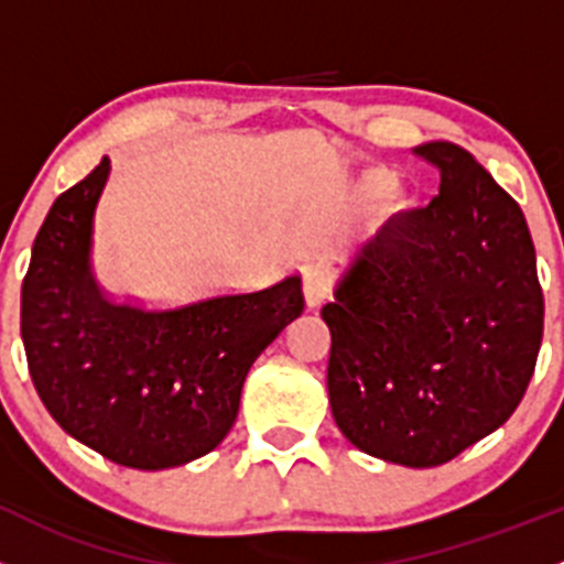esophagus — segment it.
<instances>
[{
  "mask_svg": "<svg viewBox=\"0 0 564 564\" xmlns=\"http://www.w3.org/2000/svg\"><path fill=\"white\" fill-rule=\"evenodd\" d=\"M303 292H305V303L308 308H316L322 300L327 297V267L325 264H308L303 270Z\"/></svg>",
  "mask_w": 564,
  "mask_h": 564,
  "instance_id": "obj_1",
  "label": "esophagus"
}]
</instances>
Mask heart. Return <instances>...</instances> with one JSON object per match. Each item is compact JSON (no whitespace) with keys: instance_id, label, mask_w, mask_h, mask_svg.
<instances>
[{"instance_id":"heart-1","label":"heart","mask_w":564,"mask_h":564,"mask_svg":"<svg viewBox=\"0 0 564 564\" xmlns=\"http://www.w3.org/2000/svg\"><path fill=\"white\" fill-rule=\"evenodd\" d=\"M366 184H369L371 189H382L388 184V173H382V171L369 173V176H366Z\"/></svg>"}]
</instances>
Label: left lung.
Returning a JSON list of instances; mask_svg holds the SVG:
<instances>
[{
    "instance_id": "8db88e82",
    "label": "left lung",
    "mask_w": 564,
    "mask_h": 564,
    "mask_svg": "<svg viewBox=\"0 0 564 564\" xmlns=\"http://www.w3.org/2000/svg\"><path fill=\"white\" fill-rule=\"evenodd\" d=\"M413 154L438 167V195L347 256L322 319L344 438L380 460L427 468L518 408L543 341V289L516 198L460 145Z\"/></svg>"
}]
</instances>
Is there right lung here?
Instances as JSON below:
<instances>
[{
    "instance_id": "obj_1",
    "label": "right lung",
    "mask_w": 564,
    "mask_h": 564,
    "mask_svg": "<svg viewBox=\"0 0 564 564\" xmlns=\"http://www.w3.org/2000/svg\"><path fill=\"white\" fill-rule=\"evenodd\" d=\"M109 160L54 200L21 286L35 391L59 427L118 466H182L231 430L245 377L303 314L300 275L182 305L109 300L90 278V226Z\"/></svg>"
}]
</instances>
